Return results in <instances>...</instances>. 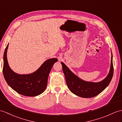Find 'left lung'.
Segmentation results:
<instances>
[{
	"mask_svg": "<svg viewBox=\"0 0 122 122\" xmlns=\"http://www.w3.org/2000/svg\"><path fill=\"white\" fill-rule=\"evenodd\" d=\"M61 64L67 85L69 90L76 96L83 98H92L99 94L108 86L113 75L112 54L110 70L108 75L102 81L97 83L83 81L71 72L63 62Z\"/></svg>",
	"mask_w": 122,
	"mask_h": 122,
	"instance_id": "left-lung-1",
	"label": "left lung"
}]
</instances>
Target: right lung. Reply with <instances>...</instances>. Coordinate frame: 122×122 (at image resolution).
I'll return each instance as SVG.
<instances>
[{
    "instance_id": "obj_1",
    "label": "right lung",
    "mask_w": 122,
    "mask_h": 122,
    "mask_svg": "<svg viewBox=\"0 0 122 122\" xmlns=\"http://www.w3.org/2000/svg\"><path fill=\"white\" fill-rule=\"evenodd\" d=\"M8 44L4 55L3 74L8 84L17 93L26 96H36L42 93L47 86L49 73L56 58L46 61L35 72L29 75H19L11 69L8 65L7 52Z\"/></svg>"
}]
</instances>
